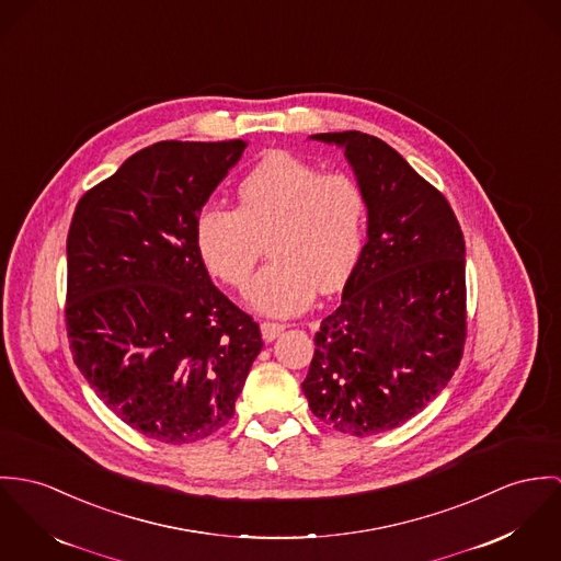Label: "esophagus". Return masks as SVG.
I'll use <instances>...</instances> for the list:
<instances>
[{"instance_id":"obj_1","label":"esophagus","mask_w":561,"mask_h":561,"mask_svg":"<svg viewBox=\"0 0 561 561\" xmlns=\"http://www.w3.org/2000/svg\"><path fill=\"white\" fill-rule=\"evenodd\" d=\"M284 329H286V324H284V322H268V320H266V322H262V324H260L262 337H264L266 342L275 340V337H277L282 331H284Z\"/></svg>"}]
</instances>
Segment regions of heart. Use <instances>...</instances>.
<instances>
[{"mask_svg": "<svg viewBox=\"0 0 561 561\" xmlns=\"http://www.w3.org/2000/svg\"><path fill=\"white\" fill-rule=\"evenodd\" d=\"M239 206H204L193 226L206 268L243 290L268 250L273 260L248 293L253 310L293 316L316 290L340 288L357 266L368 224L362 185L346 172H324L288 152L260 159L237 187Z\"/></svg>", "mask_w": 561, "mask_h": 561, "instance_id": "1", "label": "heart"}]
</instances>
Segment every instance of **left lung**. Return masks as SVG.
Here are the masks:
<instances>
[{"mask_svg":"<svg viewBox=\"0 0 561 561\" xmlns=\"http://www.w3.org/2000/svg\"><path fill=\"white\" fill-rule=\"evenodd\" d=\"M351 161L368 202V243L342 304L313 335L304 393L337 433L370 436L409 422L456 373L467 337L465 239L445 195L389 144L318 133Z\"/></svg>","mask_w":561,"mask_h":561,"instance_id":"8db88e82","label":"left lung"}]
</instances>
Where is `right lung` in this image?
Instances as JSON below:
<instances>
[{"label": "right lung", "mask_w": 561, "mask_h": 561, "mask_svg": "<svg viewBox=\"0 0 561 561\" xmlns=\"http://www.w3.org/2000/svg\"><path fill=\"white\" fill-rule=\"evenodd\" d=\"M248 141H157L81 195L66 239V333L116 417L161 443L217 433L262 348L202 262L195 217Z\"/></svg>", "instance_id": "1"}]
</instances>
